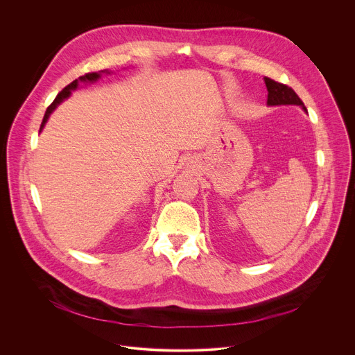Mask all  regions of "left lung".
I'll use <instances>...</instances> for the list:
<instances>
[{
  "label": "left lung",
  "mask_w": 355,
  "mask_h": 355,
  "mask_svg": "<svg viewBox=\"0 0 355 355\" xmlns=\"http://www.w3.org/2000/svg\"><path fill=\"white\" fill-rule=\"evenodd\" d=\"M264 83L268 91L267 105L268 107H279V105H297L303 111L308 114L306 107L303 105L302 99L297 96V94L288 85L277 83L268 77H264Z\"/></svg>",
  "instance_id": "8db88e82"
}]
</instances>
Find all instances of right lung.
<instances>
[{
	"instance_id": "add662e5",
	"label": "right lung",
	"mask_w": 355,
	"mask_h": 355,
	"mask_svg": "<svg viewBox=\"0 0 355 355\" xmlns=\"http://www.w3.org/2000/svg\"><path fill=\"white\" fill-rule=\"evenodd\" d=\"M104 73L111 74V71H110V70H101V71H98V73H88V74H85V76L78 77V78H77V80H74L73 83H70L67 87H64V88L58 94V96L55 98L53 103L50 104V105H49V108L46 110L39 132H42V130H43V128H44V125H46V122H47L49 116L52 115V112H53V111H55V110H56V108L63 103L64 99H67V98L71 95V91H74V89H77V88H78V83H95V81H98V80L101 78V76H103Z\"/></svg>"
}]
</instances>
